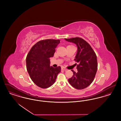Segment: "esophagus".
<instances>
[{
	"mask_svg": "<svg viewBox=\"0 0 121 121\" xmlns=\"http://www.w3.org/2000/svg\"><path fill=\"white\" fill-rule=\"evenodd\" d=\"M61 70H63V71H65V70H67V69L66 68H65L64 67H62L61 68Z\"/></svg>",
	"mask_w": 121,
	"mask_h": 121,
	"instance_id": "1",
	"label": "esophagus"
}]
</instances>
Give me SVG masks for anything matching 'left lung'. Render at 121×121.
<instances>
[{
	"instance_id": "1",
	"label": "left lung",
	"mask_w": 121,
	"mask_h": 121,
	"mask_svg": "<svg viewBox=\"0 0 121 121\" xmlns=\"http://www.w3.org/2000/svg\"><path fill=\"white\" fill-rule=\"evenodd\" d=\"M65 39L74 43L78 47V51L74 59L75 62L78 63L77 65L78 72L72 70L73 74L68 79L69 82L76 89H83L92 83L95 77L98 69L96 54L90 44L81 38Z\"/></svg>"
}]
</instances>
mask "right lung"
<instances>
[{
  "mask_svg": "<svg viewBox=\"0 0 121 121\" xmlns=\"http://www.w3.org/2000/svg\"><path fill=\"white\" fill-rule=\"evenodd\" d=\"M60 40L48 39L39 41L32 47L26 57V68L29 76L35 84L46 88L54 83L61 72L60 66H50V58L52 57Z\"/></svg>",
  "mask_w": 121,
  "mask_h": 121,
  "instance_id": "right-lung-1",
  "label": "right lung"
}]
</instances>
